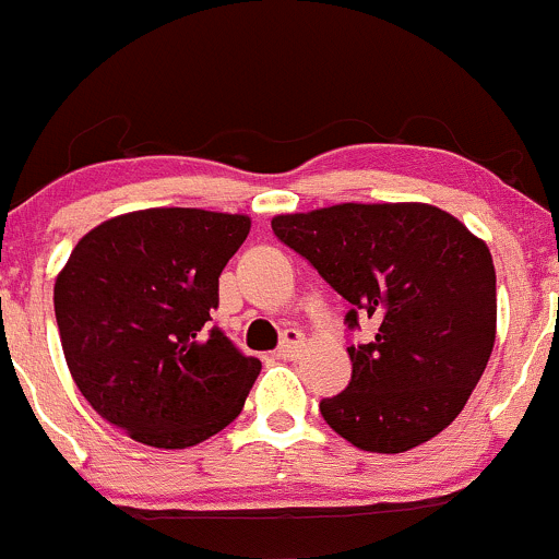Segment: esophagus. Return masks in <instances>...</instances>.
Returning <instances> with one entry per match:
<instances>
[{"label":"esophagus","instance_id":"obj_1","mask_svg":"<svg viewBox=\"0 0 559 559\" xmlns=\"http://www.w3.org/2000/svg\"><path fill=\"white\" fill-rule=\"evenodd\" d=\"M304 349V336L296 331V328H287L285 336H282V344L277 349V358L282 360H296Z\"/></svg>","mask_w":559,"mask_h":559}]
</instances>
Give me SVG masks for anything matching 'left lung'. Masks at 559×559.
Masks as SVG:
<instances>
[{
	"mask_svg": "<svg viewBox=\"0 0 559 559\" xmlns=\"http://www.w3.org/2000/svg\"><path fill=\"white\" fill-rule=\"evenodd\" d=\"M274 234L377 322L349 344L353 379L320 401L325 423L366 452L395 454L463 412L495 344V266L481 239L430 204H336L277 215Z\"/></svg>",
	"mask_w": 559,
	"mask_h": 559,
	"instance_id": "8db88e82",
	"label": "left lung"
}]
</instances>
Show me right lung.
Instances as JSON below:
<instances>
[{
	"mask_svg": "<svg viewBox=\"0 0 559 559\" xmlns=\"http://www.w3.org/2000/svg\"><path fill=\"white\" fill-rule=\"evenodd\" d=\"M250 217L155 206L74 245L53 307L74 384L134 441L186 450L239 417L261 360L212 325Z\"/></svg>",
	"mask_w": 559,
	"mask_h": 559,
	"instance_id": "right-lung-1",
	"label": "right lung"
}]
</instances>
